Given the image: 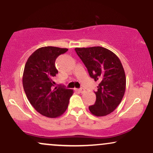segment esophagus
I'll list each match as a JSON object with an SVG mask.
<instances>
[{"mask_svg": "<svg viewBox=\"0 0 153 153\" xmlns=\"http://www.w3.org/2000/svg\"><path fill=\"white\" fill-rule=\"evenodd\" d=\"M78 91L80 93H83V92H85V89H84L83 88H80L78 89Z\"/></svg>", "mask_w": 153, "mask_h": 153, "instance_id": "obj_1", "label": "esophagus"}]
</instances>
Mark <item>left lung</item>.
Here are the masks:
<instances>
[{
	"instance_id": "8db88e82",
	"label": "left lung",
	"mask_w": 153,
	"mask_h": 153,
	"mask_svg": "<svg viewBox=\"0 0 153 153\" xmlns=\"http://www.w3.org/2000/svg\"><path fill=\"white\" fill-rule=\"evenodd\" d=\"M78 57L86 67L89 75L99 81L95 92L96 102L89 106L92 114L103 117L113 112L121 103L126 88V76L120 59L102 47L75 48Z\"/></svg>"
}]
</instances>
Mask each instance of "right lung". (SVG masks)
<instances>
[{
	"label": "right lung",
	"mask_w": 153,
	"mask_h": 153,
	"mask_svg": "<svg viewBox=\"0 0 153 153\" xmlns=\"http://www.w3.org/2000/svg\"><path fill=\"white\" fill-rule=\"evenodd\" d=\"M68 50L44 47L36 50L26 61L23 74V87L28 100L36 111L56 118L65 111L73 90L55 87L53 78L58 73L55 60Z\"/></svg>",
	"instance_id": "obj_1"
}]
</instances>
